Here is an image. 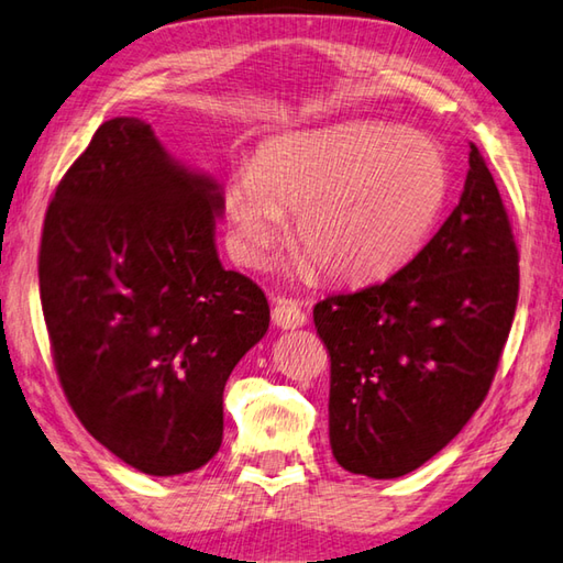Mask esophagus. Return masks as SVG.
Wrapping results in <instances>:
<instances>
[{
	"label": "esophagus",
	"mask_w": 563,
	"mask_h": 563,
	"mask_svg": "<svg viewBox=\"0 0 563 563\" xmlns=\"http://www.w3.org/2000/svg\"><path fill=\"white\" fill-rule=\"evenodd\" d=\"M272 321L279 329H299V327H303V323H307V313H303V309L299 307L297 301H291L287 297H276Z\"/></svg>",
	"instance_id": "34e87169"
}]
</instances>
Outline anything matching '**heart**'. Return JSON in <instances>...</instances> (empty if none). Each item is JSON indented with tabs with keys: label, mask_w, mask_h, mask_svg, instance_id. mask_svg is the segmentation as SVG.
<instances>
[{
	"label": "heart",
	"mask_w": 563,
	"mask_h": 563,
	"mask_svg": "<svg viewBox=\"0 0 563 563\" xmlns=\"http://www.w3.org/2000/svg\"><path fill=\"white\" fill-rule=\"evenodd\" d=\"M450 195L442 147L418 131L351 123L276 135L227 177L222 207L236 260L262 266L294 210V244L331 282L400 269Z\"/></svg>",
	"instance_id": "1"
}]
</instances>
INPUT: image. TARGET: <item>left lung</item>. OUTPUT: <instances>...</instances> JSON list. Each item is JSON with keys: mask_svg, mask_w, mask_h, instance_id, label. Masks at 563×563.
<instances>
[{"mask_svg": "<svg viewBox=\"0 0 563 563\" xmlns=\"http://www.w3.org/2000/svg\"><path fill=\"white\" fill-rule=\"evenodd\" d=\"M519 297V252L485 157L460 202L383 284L313 307L331 356L329 440L353 475L393 479L438 455L495 378Z\"/></svg>", "mask_w": 563, "mask_h": 563, "instance_id": "8db88e82", "label": "left lung"}]
</instances>
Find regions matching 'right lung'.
<instances>
[{
    "instance_id": "add662e5",
    "label": "right lung",
    "mask_w": 563,
    "mask_h": 563,
    "mask_svg": "<svg viewBox=\"0 0 563 563\" xmlns=\"http://www.w3.org/2000/svg\"><path fill=\"white\" fill-rule=\"evenodd\" d=\"M222 187L111 118L58 183L38 291L62 388L125 465L173 477L222 445V393L269 329L264 291L214 246Z\"/></svg>"
}]
</instances>
